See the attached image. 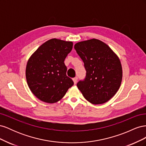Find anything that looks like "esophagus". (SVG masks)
I'll use <instances>...</instances> for the list:
<instances>
[{"mask_svg": "<svg viewBox=\"0 0 146 146\" xmlns=\"http://www.w3.org/2000/svg\"><path fill=\"white\" fill-rule=\"evenodd\" d=\"M77 79H78V77H74V78H73V81H74V83L75 85H76V83H77Z\"/></svg>", "mask_w": 146, "mask_h": 146, "instance_id": "obj_1", "label": "esophagus"}]
</instances>
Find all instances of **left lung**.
I'll return each mask as SVG.
<instances>
[{"mask_svg": "<svg viewBox=\"0 0 146 146\" xmlns=\"http://www.w3.org/2000/svg\"><path fill=\"white\" fill-rule=\"evenodd\" d=\"M84 63L86 76L77 86L83 96L92 104L107 102L121 86L122 66L117 56L99 39L79 42L74 46Z\"/></svg>", "mask_w": 146, "mask_h": 146, "instance_id": "1", "label": "left lung"}]
</instances>
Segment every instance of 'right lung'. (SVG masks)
<instances>
[{"label":"right lung","instance_id":"obj_1","mask_svg":"<svg viewBox=\"0 0 146 146\" xmlns=\"http://www.w3.org/2000/svg\"><path fill=\"white\" fill-rule=\"evenodd\" d=\"M72 46V42L51 39L31 56L26 67V79L31 91L39 100L56 102L74 85L66 75L64 63Z\"/></svg>","mask_w":146,"mask_h":146}]
</instances>
